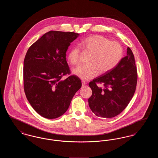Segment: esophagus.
Returning <instances> with one entry per match:
<instances>
[{
  "label": "esophagus",
  "instance_id": "obj_1",
  "mask_svg": "<svg viewBox=\"0 0 158 158\" xmlns=\"http://www.w3.org/2000/svg\"><path fill=\"white\" fill-rule=\"evenodd\" d=\"M85 85H86V82L83 81H82V87H84L85 86Z\"/></svg>",
  "mask_w": 158,
  "mask_h": 158
}]
</instances>
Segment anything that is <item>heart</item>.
Segmentation results:
<instances>
[{
    "mask_svg": "<svg viewBox=\"0 0 158 158\" xmlns=\"http://www.w3.org/2000/svg\"><path fill=\"white\" fill-rule=\"evenodd\" d=\"M83 50L90 53L88 64L81 65L72 70V73L82 80H89L104 74L115 68L123 56V48L117 41H110L101 35H93L85 38L81 42ZM81 48L72 47L69 52L68 59L73 65L79 63Z\"/></svg>",
    "mask_w": 158,
    "mask_h": 158,
    "instance_id": "1",
    "label": "heart"
}]
</instances>
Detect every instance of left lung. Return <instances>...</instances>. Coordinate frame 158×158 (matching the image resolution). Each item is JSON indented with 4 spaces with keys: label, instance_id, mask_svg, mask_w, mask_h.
<instances>
[{
    "label": "left lung",
    "instance_id": "obj_1",
    "mask_svg": "<svg viewBox=\"0 0 158 158\" xmlns=\"http://www.w3.org/2000/svg\"><path fill=\"white\" fill-rule=\"evenodd\" d=\"M137 81V68L131 50L111 71L98 76L89 83L92 94L88 99L89 106L97 116L113 118L127 106L135 92ZM97 83L103 84L98 87Z\"/></svg>",
    "mask_w": 158,
    "mask_h": 158
}]
</instances>
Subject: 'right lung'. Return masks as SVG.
I'll return each mask as SVG.
<instances>
[{
	"instance_id": "add662e5",
	"label": "right lung",
	"mask_w": 158,
	"mask_h": 158,
	"mask_svg": "<svg viewBox=\"0 0 158 158\" xmlns=\"http://www.w3.org/2000/svg\"><path fill=\"white\" fill-rule=\"evenodd\" d=\"M79 36L73 32L50 31L28 48L23 61V88L28 101L42 117L53 119L68 110L76 92L82 86L70 74L66 52Z\"/></svg>"
}]
</instances>
